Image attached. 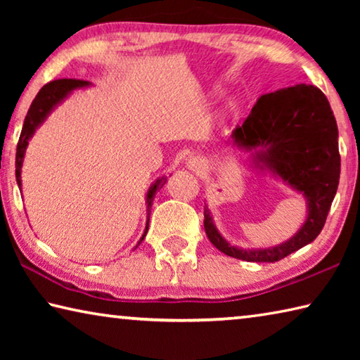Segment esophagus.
<instances>
[{"label": "esophagus", "mask_w": 360, "mask_h": 360, "mask_svg": "<svg viewBox=\"0 0 360 360\" xmlns=\"http://www.w3.org/2000/svg\"><path fill=\"white\" fill-rule=\"evenodd\" d=\"M187 165L192 169V172H202V169L205 168V162L202 160V158L195 157V158H192V160H188Z\"/></svg>", "instance_id": "1"}]
</instances>
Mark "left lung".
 I'll return each instance as SVG.
<instances>
[{"instance_id":"8db88e82","label":"left lung","mask_w":360,"mask_h":360,"mask_svg":"<svg viewBox=\"0 0 360 360\" xmlns=\"http://www.w3.org/2000/svg\"><path fill=\"white\" fill-rule=\"evenodd\" d=\"M236 146L254 150V163L268 169L308 202V216L290 240L265 249H241L222 238L205 206V231L219 251L246 262H278L316 240L324 227L340 181L338 127L326 95L300 84L260 96L231 133Z\"/></svg>"}]
</instances>
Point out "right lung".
Instances as JSON below:
<instances>
[{
    "mask_svg": "<svg viewBox=\"0 0 360 360\" xmlns=\"http://www.w3.org/2000/svg\"><path fill=\"white\" fill-rule=\"evenodd\" d=\"M89 84H90L89 81H81V79H57V81H52V82L46 84L44 87L39 90L38 95H36V98L33 100L32 106H30L28 112H27L25 122H23V127H22L19 143H17L15 179H17V184H19V187H22V178H20L22 163H23V157H25V150H27L30 138L34 135L36 129H38L42 122L46 120L47 115L52 112V109L56 108L58 103H62L66 98V96H68L72 92V90L81 89V87H87ZM165 182H167V178H158L154 182V184L149 187L148 195H146V203H148V222H146V230H144V233L141 236V240H139V243L144 240L146 233H148L149 214H150L152 203H154L155 193H157L158 188L163 187ZM139 243H138V245H139Z\"/></svg>",
    "mask_w": 360,
    "mask_h": 360,
    "instance_id": "1",
    "label": "right lung"
}]
</instances>
